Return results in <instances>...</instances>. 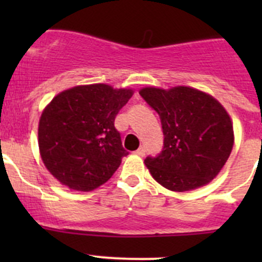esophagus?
Segmentation results:
<instances>
[{
    "instance_id": "1",
    "label": "esophagus",
    "mask_w": 262,
    "mask_h": 262,
    "mask_svg": "<svg viewBox=\"0 0 262 262\" xmlns=\"http://www.w3.org/2000/svg\"><path fill=\"white\" fill-rule=\"evenodd\" d=\"M136 155L141 156V157H143L144 155H146V149H144V147H139L138 149L136 150Z\"/></svg>"
}]
</instances>
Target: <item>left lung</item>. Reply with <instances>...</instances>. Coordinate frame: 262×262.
Segmentation results:
<instances>
[{"label":"left lung","instance_id":"1","mask_svg":"<svg viewBox=\"0 0 262 262\" xmlns=\"http://www.w3.org/2000/svg\"><path fill=\"white\" fill-rule=\"evenodd\" d=\"M139 95L158 113L163 149L144 165L171 191L184 192L209 184L226 165L234 143L233 123L212 95L189 86H148Z\"/></svg>","mask_w":262,"mask_h":262}]
</instances>
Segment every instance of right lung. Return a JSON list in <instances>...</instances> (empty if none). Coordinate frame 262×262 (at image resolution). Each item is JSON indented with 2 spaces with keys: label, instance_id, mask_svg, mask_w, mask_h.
Returning a JSON list of instances; mask_svg holds the SVG:
<instances>
[{
  "label": "right lung",
  "instance_id": "right-lung-1",
  "mask_svg": "<svg viewBox=\"0 0 262 262\" xmlns=\"http://www.w3.org/2000/svg\"><path fill=\"white\" fill-rule=\"evenodd\" d=\"M132 89L80 84L53 97L39 119L38 144L47 170L75 191L105 184L128 155L114 126Z\"/></svg>",
  "mask_w": 262,
  "mask_h": 262
}]
</instances>
